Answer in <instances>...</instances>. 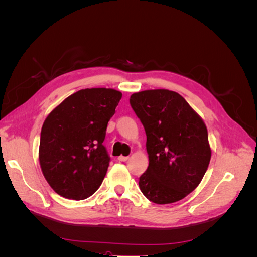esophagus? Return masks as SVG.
<instances>
[{
  "label": "esophagus",
  "mask_w": 257,
  "mask_h": 257,
  "mask_svg": "<svg viewBox=\"0 0 257 257\" xmlns=\"http://www.w3.org/2000/svg\"><path fill=\"white\" fill-rule=\"evenodd\" d=\"M118 160L121 161V162H126L128 160V157H122V155H121V157L118 158Z\"/></svg>",
  "instance_id": "34e87169"
}]
</instances>
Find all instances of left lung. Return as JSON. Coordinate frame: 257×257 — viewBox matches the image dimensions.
<instances>
[{"label": "left lung", "mask_w": 257, "mask_h": 257, "mask_svg": "<svg viewBox=\"0 0 257 257\" xmlns=\"http://www.w3.org/2000/svg\"><path fill=\"white\" fill-rule=\"evenodd\" d=\"M130 104L147 135L149 166L139 188L154 204H172L195 190L211 159L204 121L178 93L147 90L131 95Z\"/></svg>", "instance_id": "1"}]
</instances>
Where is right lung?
<instances>
[{
  "label": "right lung",
  "mask_w": 257,
  "mask_h": 257,
  "mask_svg": "<svg viewBox=\"0 0 257 257\" xmlns=\"http://www.w3.org/2000/svg\"><path fill=\"white\" fill-rule=\"evenodd\" d=\"M121 97L113 89L80 90L46 118L40 164L45 179L62 197L82 200L102 184L110 162L103 142Z\"/></svg>",
  "instance_id": "right-lung-1"
}]
</instances>
